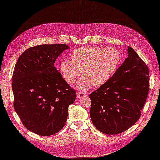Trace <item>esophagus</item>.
I'll list each match as a JSON object with an SVG mask.
<instances>
[{
    "label": "esophagus",
    "mask_w": 160,
    "mask_h": 160,
    "mask_svg": "<svg viewBox=\"0 0 160 160\" xmlns=\"http://www.w3.org/2000/svg\"><path fill=\"white\" fill-rule=\"evenodd\" d=\"M76 96H77V98H78V99H81V98H82L83 97L87 96V93H84V92H78Z\"/></svg>",
    "instance_id": "esophagus-1"
}]
</instances>
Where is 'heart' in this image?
I'll return each mask as SVG.
<instances>
[{
  "instance_id": "obj_1",
  "label": "heart",
  "mask_w": 160,
  "mask_h": 160,
  "mask_svg": "<svg viewBox=\"0 0 160 160\" xmlns=\"http://www.w3.org/2000/svg\"><path fill=\"white\" fill-rule=\"evenodd\" d=\"M122 55L115 47L84 46L75 49L70 60L63 59L60 63V72L68 84L76 82L78 91H86L91 87H98L107 83L113 77L120 65Z\"/></svg>"
}]
</instances>
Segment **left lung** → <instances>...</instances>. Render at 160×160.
Wrapping results in <instances>:
<instances>
[{"label":"left lung","mask_w":160,"mask_h":160,"mask_svg":"<svg viewBox=\"0 0 160 160\" xmlns=\"http://www.w3.org/2000/svg\"><path fill=\"white\" fill-rule=\"evenodd\" d=\"M127 51L128 57L113 77L89 95L91 121L105 134H118L132 127L148 96V67L131 47Z\"/></svg>","instance_id":"8db88e82"}]
</instances>
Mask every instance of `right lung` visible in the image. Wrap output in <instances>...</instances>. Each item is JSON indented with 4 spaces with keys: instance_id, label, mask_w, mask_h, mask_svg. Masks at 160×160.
Here are the masks:
<instances>
[{
    "instance_id": "obj_1",
    "label": "right lung",
    "mask_w": 160,
    "mask_h": 160,
    "mask_svg": "<svg viewBox=\"0 0 160 160\" xmlns=\"http://www.w3.org/2000/svg\"><path fill=\"white\" fill-rule=\"evenodd\" d=\"M64 44L30 47L18 58L12 76L13 107L29 131L42 136L59 132L67 121L76 91L54 67Z\"/></svg>"
}]
</instances>
